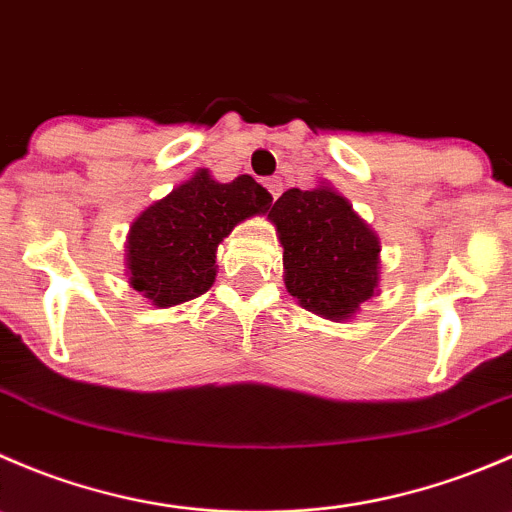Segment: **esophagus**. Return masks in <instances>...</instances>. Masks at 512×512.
Instances as JSON below:
<instances>
[{
	"instance_id": "1",
	"label": "esophagus",
	"mask_w": 512,
	"mask_h": 512,
	"mask_svg": "<svg viewBox=\"0 0 512 512\" xmlns=\"http://www.w3.org/2000/svg\"><path fill=\"white\" fill-rule=\"evenodd\" d=\"M265 188L267 190H270V195H272V198H280V195H282V180L280 178H267L265 180Z\"/></svg>"
}]
</instances>
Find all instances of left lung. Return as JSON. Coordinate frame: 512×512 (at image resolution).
I'll return each instance as SVG.
<instances>
[{
	"label": "left lung",
	"mask_w": 512,
	"mask_h": 512,
	"mask_svg": "<svg viewBox=\"0 0 512 512\" xmlns=\"http://www.w3.org/2000/svg\"><path fill=\"white\" fill-rule=\"evenodd\" d=\"M287 292L324 319H349L379 287V237L327 185L292 188L272 205Z\"/></svg>",
	"instance_id": "8db88e82"
}]
</instances>
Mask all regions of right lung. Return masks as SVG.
<instances>
[{
  "mask_svg": "<svg viewBox=\"0 0 512 512\" xmlns=\"http://www.w3.org/2000/svg\"><path fill=\"white\" fill-rule=\"evenodd\" d=\"M272 195L250 175L218 183L205 168L148 205L126 242L128 280L156 307H173L213 287L215 252L232 227L265 215Z\"/></svg>",
  "mask_w": 512,
  "mask_h": 512,
  "instance_id": "right-lung-1",
  "label": "right lung"
}]
</instances>
